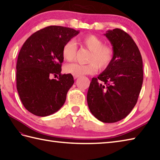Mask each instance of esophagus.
Listing matches in <instances>:
<instances>
[{
	"label": "esophagus",
	"instance_id": "1",
	"mask_svg": "<svg viewBox=\"0 0 160 160\" xmlns=\"http://www.w3.org/2000/svg\"><path fill=\"white\" fill-rule=\"evenodd\" d=\"M78 77H79V76H73V78H74V79H75V80H76V79H77V78H78Z\"/></svg>",
	"mask_w": 160,
	"mask_h": 160
}]
</instances>
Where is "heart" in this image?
<instances>
[{"instance_id":"1","label":"heart","mask_w":160,"mask_h":160,"mask_svg":"<svg viewBox=\"0 0 160 160\" xmlns=\"http://www.w3.org/2000/svg\"><path fill=\"white\" fill-rule=\"evenodd\" d=\"M78 43L91 51L89 56V64H82L72 63L64 67V71L73 76H83L96 73L98 67L101 70L108 68L114 58V49L111 46L104 44V42L93 34L80 37ZM77 52V46L73 41H68L62 50V55L66 61L73 60Z\"/></svg>"}]
</instances>
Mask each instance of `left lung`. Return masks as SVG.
<instances>
[{
	"label": "left lung",
	"instance_id": "obj_1",
	"mask_svg": "<svg viewBox=\"0 0 160 160\" xmlns=\"http://www.w3.org/2000/svg\"><path fill=\"white\" fill-rule=\"evenodd\" d=\"M113 46L111 64L93 78L87 92L92 114L103 123L126 118L135 106L143 83V61L132 37L118 28L105 34Z\"/></svg>",
	"mask_w": 160,
	"mask_h": 160
}]
</instances>
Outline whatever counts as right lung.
<instances>
[{"instance_id":"add662e5","label":"right lung","mask_w":160,"mask_h":160,"mask_svg":"<svg viewBox=\"0 0 160 160\" xmlns=\"http://www.w3.org/2000/svg\"><path fill=\"white\" fill-rule=\"evenodd\" d=\"M78 33L73 28L51 26L32 34L22 46L17 63V89L30 113L46 117L64 104L74 80L71 74L61 73L62 50ZM57 74L58 80L51 79Z\"/></svg>"}]
</instances>
